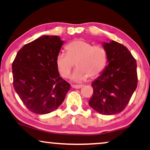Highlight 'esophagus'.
Masks as SVG:
<instances>
[{
	"label": "esophagus",
	"instance_id": "1",
	"mask_svg": "<svg viewBox=\"0 0 150 150\" xmlns=\"http://www.w3.org/2000/svg\"><path fill=\"white\" fill-rule=\"evenodd\" d=\"M71 87L73 88H76V89H80L83 87L82 85H71Z\"/></svg>",
	"mask_w": 150,
	"mask_h": 150
}]
</instances>
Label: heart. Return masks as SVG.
<instances>
[{
	"instance_id": "obj_1",
	"label": "heart",
	"mask_w": 150,
	"mask_h": 150,
	"mask_svg": "<svg viewBox=\"0 0 150 150\" xmlns=\"http://www.w3.org/2000/svg\"><path fill=\"white\" fill-rule=\"evenodd\" d=\"M66 53L58 52L56 64L62 76L70 74L75 63L77 68L71 79L81 82L87 79L98 76L105 69L108 63V53L103 47L93 45L83 39L74 40L65 46Z\"/></svg>"
}]
</instances>
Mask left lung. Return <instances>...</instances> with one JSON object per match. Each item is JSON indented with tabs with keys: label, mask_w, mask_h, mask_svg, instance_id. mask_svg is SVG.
<instances>
[{
	"label": "left lung",
	"mask_w": 150,
	"mask_h": 150,
	"mask_svg": "<svg viewBox=\"0 0 150 150\" xmlns=\"http://www.w3.org/2000/svg\"><path fill=\"white\" fill-rule=\"evenodd\" d=\"M109 64L92 83L93 95L89 104L98 113L112 115L121 112L129 103L138 84L136 59L123 45L105 42Z\"/></svg>",
	"instance_id": "8db88e82"
}]
</instances>
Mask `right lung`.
<instances>
[{
	"instance_id": "right-lung-1",
	"label": "right lung",
	"mask_w": 150,
	"mask_h": 150,
	"mask_svg": "<svg viewBox=\"0 0 150 150\" xmlns=\"http://www.w3.org/2000/svg\"><path fill=\"white\" fill-rule=\"evenodd\" d=\"M63 43L57 36H42L25 45L13 60V88L33 113L53 112L70 89V84L60 76L56 64Z\"/></svg>"
}]
</instances>
